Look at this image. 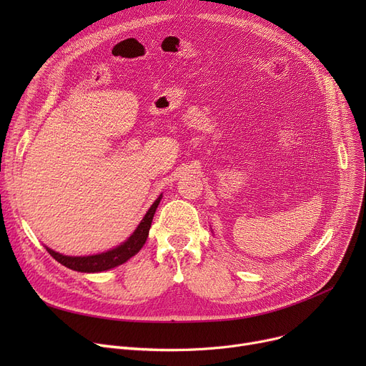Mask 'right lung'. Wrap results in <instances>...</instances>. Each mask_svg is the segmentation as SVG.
<instances>
[{"instance_id": "obj_1", "label": "right lung", "mask_w": 366, "mask_h": 366, "mask_svg": "<svg viewBox=\"0 0 366 366\" xmlns=\"http://www.w3.org/2000/svg\"><path fill=\"white\" fill-rule=\"evenodd\" d=\"M162 200V196L152 203V206L148 209L147 215L138 225V228L134 229L133 234L120 246H117L112 251L99 254V255H90V257H66L62 254H57L51 251L50 247H46L47 252L62 265L71 268V270L75 272H81V273H98L104 270H109V268L117 267L123 262H126L129 258H132L134 254H138L141 251V247L144 246L149 227L154 218V214H156V209Z\"/></svg>"}]
</instances>
